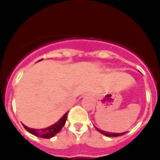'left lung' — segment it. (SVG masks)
Returning <instances> with one entry per match:
<instances>
[{"label": "left lung", "instance_id": "8db88e82", "mask_svg": "<svg viewBox=\"0 0 160 160\" xmlns=\"http://www.w3.org/2000/svg\"><path fill=\"white\" fill-rule=\"evenodd\" d=\"M95 129L97 130V131H98L99 132H101L102 134H103L104 135H105V136L107 137H117V136H120V135H124V134L127 133L128 132H122V133H113V132H106V131H103V130L102 129H99L97 127H95Z\"/></svg>", "mask_w": 160, "mask_h": 160}]
</instances>
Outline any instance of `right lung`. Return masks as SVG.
I'll return each mask as SVG.
<instances>
[{
    "instance_id": "obj_1",
    "label": "right lung",
    "mask_w": 160,
    "mask_h": 160,
    "mask_svg": "<svg viewBox=\"0 0 160 160\" xmlns=\"http://www.w3.org/2000/svg\"><path fill=\"white\" fill-rule=\"evenodd\" d=\"M41 60L43 59H40L39 61H41ZM68 112H66L65 114L63 115V117L58 122H56V123H54L47 128H40L39 129V128H31L25 126V125H23V126L29 133L32 134V135H35V136L42 138H50L54 137L57 133L59 132L62 130V127L65 126L66 120H67Z\"/></svg>"
}]
</instances>
